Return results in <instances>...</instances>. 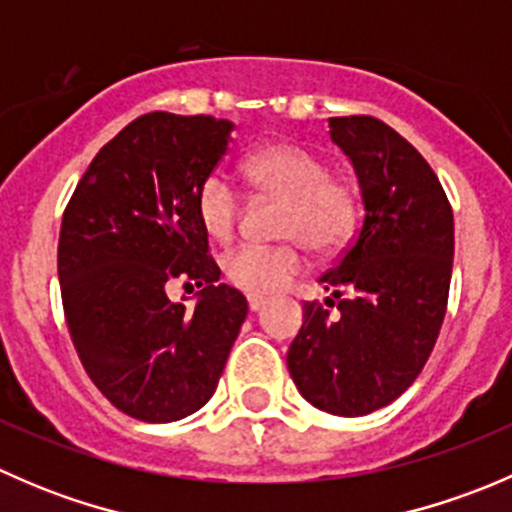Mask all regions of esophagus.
<instances>
[{"label":"esophagus","instance_id":"34e87169","mask_svg":"<svg viewBox=\"0 0 512 512\" xmlns=\"http://www.w3.org/2000/svg\"><path fill=\"white\" fill-rule=\"evenodd\" d=\"M247 307H250V312H260V309L265 307V299L255 297V294H250V297H247Z\"/></svg>","mask_w":512,"mask_h":512}]
</instances>
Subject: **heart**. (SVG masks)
<instances>
[{
  "label": "heart",
  "instance_id": "1",
  "mask_svg": "<svg viewBox=\"0 0 512 512\" xmlns=\"http://www.w3.org/2000/svg\"><path fill=\"white\" fill-rule=\"evenodd\" d=\"M247 180L260 195L282 198L275 245H242L223 260L232 287L255 297L285 289L304 270V250L332 252L347 242L356 223L352 183L329 173V165L297 143H272L247 156ZM200 225L215 240H230L240 223L242 198L225 173H210L195 193Z\"/></svg>",
  "mask_w": 512,
  "mask_h": 512
}]
</instances>
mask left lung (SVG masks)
Listing matches in <instances>:
<instances>
[{
    "label": "left lung",
    "mask_w": 512,
    "mask_h": 512,
    "mask_svg": "<svg viewBox=\"0 0 512 512\" xmlns=\"http://www.w3.org/2000/svg\"><path fill=\"white\" fill-rule=\"evenodd\" d=\"M352 160L364 218L337 267L329 313L304 304L287 352L299 394L334 416H366L399 399L433 352L453 270V210L431 165L374 116L329 118Z\"/></svg>",
    "instance_id": "obj_1"
}]
</instances>
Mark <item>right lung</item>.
Segmentation results:
<instances>
[{"label": "right lung", "instance_id": "obj_1", "mask_svg": "<svg viewBox=\"0 0 512 512\" xmlns=\"http://www.w3.org/2000/svg\"><path fill=\"white\" fill-rule=\"evenodd\" d=\"M232 123L153 111L106 143L64 210L59 282L66 327L86 374L123 414L185 418L215 394L247 317L218 285L195 193L227 153ZM203 286L195 310L167 299Z\"/></svg>", "mask_w": 512, "mask_h": 512}]
</instances>
